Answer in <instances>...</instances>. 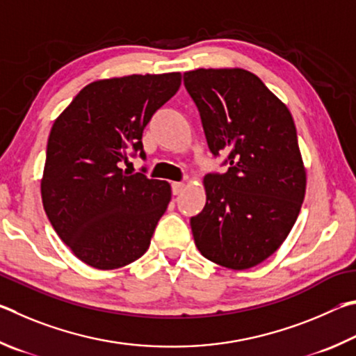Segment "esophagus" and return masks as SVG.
I'll return each instance as SVG.
<instances>
[{
    "label": "esophagus",
    "mask_w": 356,
    "mask_h": 356,
    "mask_svg": "<svg viewBox=\"0 0 356 356\" xmlns=\"http://www.w3.org/2000/svg\"><path fill=\"white\" fill-rule=\"evenodd\" d=\"M184 189V183H173L172 184V191H173V195H179Z\"/></svg>",
    "instance_id": "34e87169"
}]
</instances>
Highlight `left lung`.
I'll return each mask as SVG.
<instances>
[{"mask_svg":"<svg viewBox=\"0 0 356 356\" xmlns=\"http://www.w3.org/2000/svg\"><path fill=\"white\" fill-rule=\"evenodd\" d=\"M184 86L200 112L211 153L225 173L203 179L207 204L191 219L204 258L233 270L275 253L300 213L307 170L289 109L244 68H198Z\"/></svg>","mask_w":356,"mask_h":356,"instance_id":"left-lung-1","label":"left lung"}]
</instances>
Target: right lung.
<instances>
[{
    "instance_id": "1",
    "label": "right lung",
    "mask_w": 356,
    "mask_h": 356,
    "mask_svg": "<svg viewBox=\"0 0 356 356\" xmlns=\"http://www.w3.org/2000/svg\"><path fill=\"white\" fill-rule=\"evenodd\" d=\"M181 86V73L129 74L87 84L56 118L40 181L43 209L74 257L99 270L148 250L170 184L120 168L140 152L149 118Z\"/></svg>"
}]
</instances>
